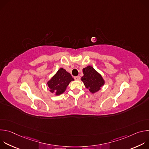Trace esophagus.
I'll use <instances>...</instances> for the list:
<instances>
[{"label":"esophagus","instance_id":"34e87169","mask_svg":"<svg viewBox=\"0 0 149 149\" xmlns=\"http://www.w3.org/2000/svg\"><path fill=\"white\" fill-rule=\"evenodd\" d=\"M74 79L75 80H79L80 79V77L79 76H76V77H74Z\"/></svg>","mask_w":149,"mask_h":149}]
</instances>
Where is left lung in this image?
Masks as SVG:
<instances>
[{
    "instance_id": "obj_1",
    "label": "left lung",
    "mask_w": 149,
    "mask_h": 149,
    "mask_svg": "<svg viewBox=\"0 0 149 149\" xmlns=\"http://www.w3.org/2000/svg\"><path fill=\"white\" fill-rule=\"evenodd\" d=\"M84 76L81 77V81L86 87L94 94L98 91L105 81L102 76L91 66H87L82 70Z\"/></svg>"
}]
</instances>
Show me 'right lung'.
<instances>
[{
  "label": "right lung",
  "instance_id": "add662e5",
  "mask_svg": "<svg viewBox=\"0 0 149 149\" xmlns=\"http://www.w3.org/2000/svg\"><path fill=\"white\" fill-rule=\"evenodd\" d=\"M74 80V79L69 72L61 68L48 81L47 84L51 93H54L56 95H59L65 92L69 84Z\"/></svg>",
  "mask_w": 149,
  "mask_h": 149
}]
</instances>
